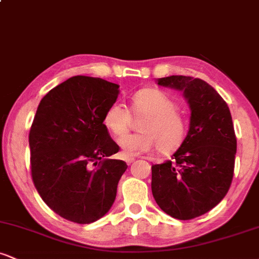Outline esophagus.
Listing matches in <instances>:
<instances>
[{
  "mask_svg": "<svg viewBox=\"0 0 259 259\" xmlns=\"http://www.w3.org/2000/svg\"><path fill=\"white\" fill-rule=\"evenodd\" d=\"M134 160H135V158H134V157H126V158H125V162L127 163V164H132Z\"/></svg>",
  "mask_w": 259,
  "mask_h": 259,
  "instance_id": "34e87169",
  "label": "esophagus"
}]
</instances>
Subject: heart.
<instances>
[{
  "instance_id": "1",
  "label": "heart",
  "mask_w": 259,
  "mask_h": 259,
  "mask_svg": "<svg viewBox=\"0 0 259 259\" xmlns=\"http://www.w3.org/2000/svg\"><path fill=\"white\" fill-rule=\"evenodd\" d=\"M132 113L144 118L140 134L126 135L132 124V114L121 102L111 103L103 114V125L115 138L123 139L119 146L126 156L150 152L153 148L160 153H170L184 142L187 134V120L178 111L173 97L157 89H142L133 95Z\"/></svg>"
}]
</instances>
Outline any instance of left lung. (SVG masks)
<instances>
[{
  "label": "left lung",
  "mask_w": 259,
  "mask_h": 259,
  "mask_svg": "<svg viewBox=\"0 0 259 259\" xmlns=\"http://www.w3.org/2000/svg\"><path fill=\"white\" fill-rule=\"evenodd\" d=\"M158 85L183 91L191 117L171 159L152 165V195L163 212L190 221L209 212L230 189L236 154L233 119L227 102L204 80L171 75L158 79Z\"/></svg>",
  "instance_id": "obj_1"
}]
</instances>
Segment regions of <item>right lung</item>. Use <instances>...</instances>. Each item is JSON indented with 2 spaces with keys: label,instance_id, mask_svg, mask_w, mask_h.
<instances>
[{
  "label": "right lung",
  "instance_id": "obj_1",
  "mask_svg": "<svg viewBox=\"0 0 259 259\" xmlns=\"http://www.w3.org/2000/svg\"><path fill=\"white\" fill-rule=\"evenodd\" d=\"M119 85L76 75L40 101L29 133L34 185L45 203L67 221L89 224L112 207L127 165L109 159L120 150L103 125Z\"/></svg>",
  "mask_w": 259,
  "mask_h": 259
}]
</instances>
